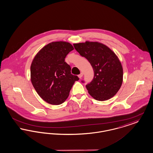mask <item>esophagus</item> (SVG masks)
I'll return each mask as SVG.
<instances>
[{"label": "esophagus", "mask_w": 153, "mask_h": 153, "mask_svg": "<svg viewBox=\"0 0 153 153\" xmlns=\"http://www.w3.org/2000/svg\"><path fill=\"white\" fill-rule=\"evenodd\" d=\"M82 76H83V73H81L80 74L78 75V76H79V77L80 79H81V77H82Z\"/></svg>", "instance_id": "34e87169"}]
</instances>
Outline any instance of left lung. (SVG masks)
I'll return each mask as SVG.
<instances>
[{"instance_id": "8db88e82", "label": "left lung", "mask_w": 153, "mask_h": 153, "mask_svg": "<svg viewBox=\"0 0 153 153\" xmlns=\"http://www.w3.org/2000/svg\"><path fill=\"white\" fill-rule=\"evenodd\" d=\"M73 45L93 68L94 78L85 86L90 95L100 101L114 97L120 90L123 78V67L116 55L106 45L98 42H86Z\"/></svg>"}]
</instances>
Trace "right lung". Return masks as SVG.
<instances>
[{
	"label": "right lung",
	"mask_w": 153,
	"mask_h": 153,
	"mask_svg": "<svg viewBox=\"0 0 153 153\" xmlns=\"http://www.w3.org/2000/svg\"><path fill=\"white\" fill-rule=\"evenodd\" d=\"M73 49L68 42H52L40 50L32 62V85L48 103L62 104L68 98L74 82L79 80L71 74V66L65 61L66 55Z\"/></svg>",
	"instance_id": "right-lung-1"
}]
</instances>
